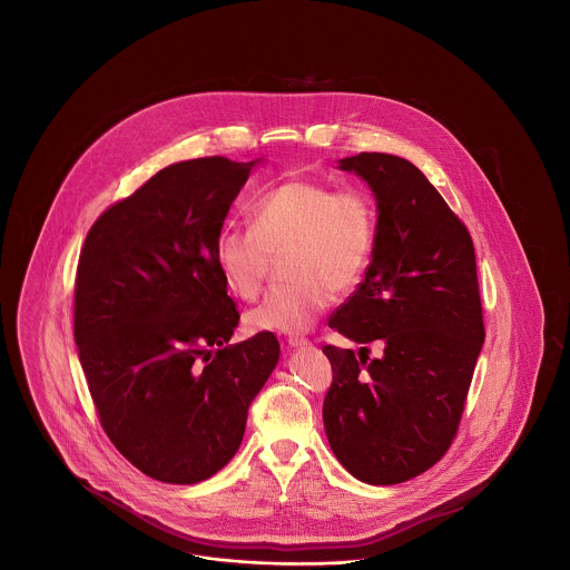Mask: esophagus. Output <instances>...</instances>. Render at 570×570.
I'll return each mask as SVG.
<instances>
[{"mask_svg":"<svg viewBox=\"0 0 570 570\" xmlns=\"http://www.w3.org/2000/svg\"><path fill=\"white\" fill-rule=\"evenodd\" d=\"M288 346H291V348H307V346H309V340H307V337H298V335H291V337H288Z\"/></svg>","mask_w":570,"mask_h":570,"instance_id":"34e87169","label":"esophagus"}]
</instances>
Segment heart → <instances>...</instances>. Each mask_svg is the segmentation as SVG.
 Returning a JSON list of instances; mask_svg holds the SVG:
<instances>
[{"instance_id":"heart-1","label":"heart","mask_w":570,"mask_h":570,"mask_svg":"<svg viewBox=\"0 0 570 570\" xmlns=\"http://www.w3.org/2000/svg\"><path fill=\"white\" fill-rule=\"evenodd\" d=\"M376 242V209L365 191L333 190L314 179H288L261 194L249 207V228L226 226L216 239L217 269L245 301L261 295L273 256L286 258L295 279L273 288L247 312L254 333H303L331 301V291L354 288Z\"/></svg>"}]
</instances>
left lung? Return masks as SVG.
Listing matches in <instances>:
<instances>
[{"instance_id":"8db88e82","label":"left lung","mask_w":570,"mask_h":570,"mask_svg":"<svg viewBox=\"0 0 570 570\" xmlns=\"http://www.w3.org/2000/svg\"><path fill=\"white\" fill-rule=\"evenodd\" d=\"M340 168L367 181L379 222L365 279L328 326L384 351L323 348L333 367L323 421L354 479L395 485L442 460L460 428L485 342L474 245L414 164L358 154Z\"/></svg>"}]
</instances>
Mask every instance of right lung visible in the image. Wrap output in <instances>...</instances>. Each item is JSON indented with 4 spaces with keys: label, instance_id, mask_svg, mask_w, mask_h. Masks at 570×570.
Here are the masks:
<instances>
[{
    "label": "right lung",
    "instance_id": "obj_1",
    "mask_svg": "<svg viewBox=\"0 0 570 570\" xmlns=\"http://www.w3.org/2000/svg\"><path fill=\"white\" fill-rule=\"evenodd\" d=\"M256 163L170 164L110 205L82 244L75 342L102 430L142 474L194 485L244 440L247 407L279 358L239 325L216 239Z\"/></svg>",
    "mask_w": 570,
    "mask_h": 570
}]
</instances>
